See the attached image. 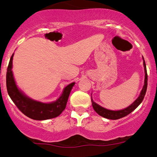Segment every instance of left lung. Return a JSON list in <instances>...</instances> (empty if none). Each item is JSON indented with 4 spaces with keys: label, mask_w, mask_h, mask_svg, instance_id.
I'll return each instance as SVG.
<instances>
[{
    "label": "left lung",
    "mask_w": 157,
    "mask_h": 157,
    "mask_svg": "<svg viewBox=\"0 0 157 157\" xmlns=\"http://www.w3.org/2000/svg\"><path fill=\"white\" fill-rule=\"evenodd\" d=\"M143 65H144V73H145L144 83L142 90L141 91V93L138 96V98H137L132 104L129 105L128 107H126V108L124 109H121V110L113 111V110H109V109H107L106 108H104V107L101 106L100 105H98V104H96V102H94L91 97L92 106H93L94 111H95L98 115L101 116L102 117H104L108 119H112V120L119 119H121L122 117H126V116H127L128 114H129L130 113H132L133 111L135 110V109L139 106V104L142 102L144 98V96L146 94V92H147V89L148 76H147V67H146V63H145L144 59V57H143Z\"/></svg>",
    "instance_id": "left-lung-1"
}]
</instances>
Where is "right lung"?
<instances>
[{"label":"right lung","mask_w":157,"mask_h":157,"mask_svg":"<svg viewBox=\"0 0 157 157\" xmlns=\"http://www.w3.org/2000/svg\"><path fill=\"white\" fill-rule=\"evenodd\" d=\"M13 55L14 53H13L7 68L6 86L8 95L14 104L23 114L34 120L41 121L53 119L59 116L66 108L68 96L75 85V82L66 86L61 95L55 101L44 103L32 99L23 94L17 86L12 71Z\"/></svg>","instance_id":"obj_1"}]
</instances>
